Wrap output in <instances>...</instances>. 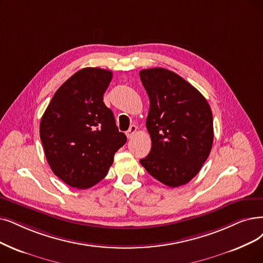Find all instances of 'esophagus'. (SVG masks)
I'll return each mask as SVG.
<instances>
[{
  "mask_svg": "<svg viewBox=\"0 0 263 263\" xmlns=\"http://www.w3.org/2000/svg\"><path fill=\"white\" fill-rule=\"evenodd\" d=\"M136 133H137V126H136V125H130L129 129L126 132V136H127V138L130 139L136 135Z\"/></svg>",
  "mask_w": 263,
  "mask_h": 263,
  "instance_id": "obj_1",
  "label": "esophagus"
}]
</instances>
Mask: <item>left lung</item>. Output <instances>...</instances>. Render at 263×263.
I'll return each instance as SVG.
<instances>
[{"mask_svg":"<svg viewBox=\"0 0 263 263\" xmlns=\"http://www.w3.org/2000/svg\"><path fill=\"white\" fill-rule=\"evenodd\" d=\"M139 74L150 99L145 125L152 141L150 153L140 163L168 186L185 184L212 150L211 107L201 92L173 71L152 68Z\"/></svg>","mask_w":263,"mask_h":263,"instance_id":"obj_1","label":"left lung"}]
</instances>
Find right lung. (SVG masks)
Wrapping results in <instances>:
<instances>
[{
    "mask_svg": "<svg viewBox=\"0 0 263 263\" xmlns=\"http://www.w3.org/2000/svg\"><path fill=\"white\" fill-rule=\"evenodd\" d=\"M112 72L84 68L55 92L40 124L46 160L68 185L88 189L102 180L126 142L103 102Z\"/></svg>",
    "mask_w": 263,
    "mask_h": 263,
    "instance_id": "right-lung-1",
    "label": "right lung"
}]
</instances>
